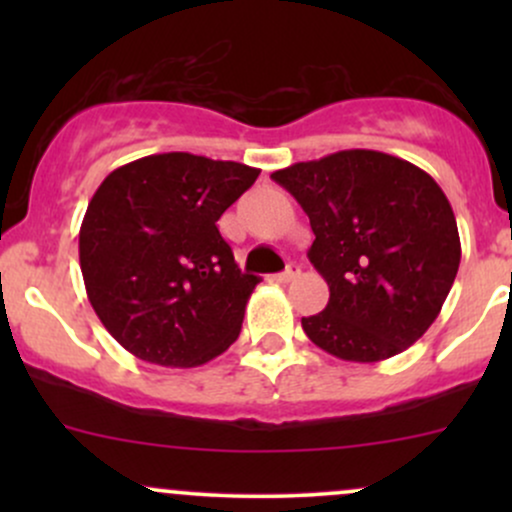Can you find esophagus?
Listing matches in <instances>:
<instances>
[{
  "label": "esophagus",
  "mask_w": 512,
  "mask_h": 512,
  "mask_svg": "<svg viewBox=\"0 0 512 512\" xmlns=\"http://www.w3.org/2000/svg\"><path fill=\"white\" fill-rule=\"evenodd\" d=\"M298 272H301V269H298L296 264H289V269H286V272H281V274H276L274 281H279V284H289V281L296 279Z\"/></svg>",
  "instance_id": "obj_1"
}]
</instances>
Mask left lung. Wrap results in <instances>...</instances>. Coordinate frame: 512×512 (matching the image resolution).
<instances>
[{"label":"left lung","mask_w":512,"mask_h":512,"mask_svg":"<svg viewBox=\"0 0 512 512\" xmlns=\"http://www.w3.org/2000/svg\"><path fill=\"white\" fill-rule=\"evenodd\" d=\"M272 180L308 214V257L330 286L327 308L301 320L310 342L342 361L375 363L424 337L462 257L438 182L370 149L293 163Z\"/></svg>","instance_id":"8db88e82"}]
</instances>
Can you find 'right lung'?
Masks as SVG:
<instances>
[{
    "label": "right lung",
    "instance_id": "1",
    "mask_svg": "<svg viewBox=\"0 0 512 512\" xmlns=\"http://www.w3.org/2000/svg\"><path fill=\"white\" fill-rule=\"evenodd\" d=\"M257 175L170 151L101 182L81 221L79 262L98 320L129 354L195 368L236 342L260 276L240 272L216 221Z\"/></svg>",
    "mask_w": 512,
    "mask_h": 512
}]
</instances>
